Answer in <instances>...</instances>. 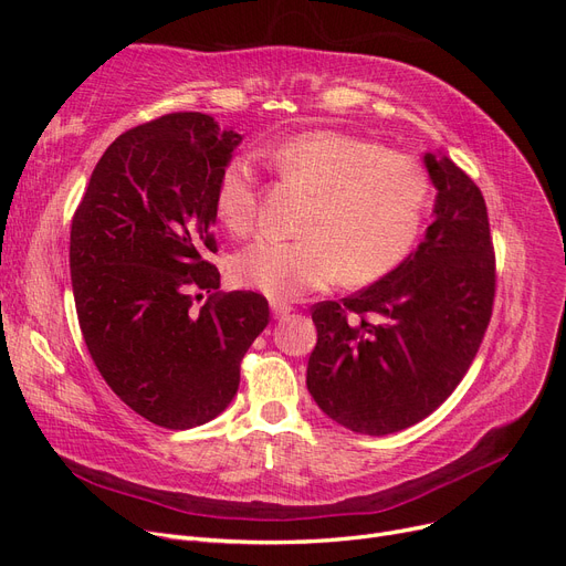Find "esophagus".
<instances>
[{"mask_svg":"<svg viewBox=\"0 0 566 566\" xmlns=\"http://www.w3.org/2000/svg\"><path fill=\"white\" fill-rule=\"evenodd\" d=\"M290 312H293V306H290V304H285L281 300H271V314H273V318H283Z\"/></svg>","mask_w":566,"mask_h":566,"instance_id":"esophagus-1","label":"esophagus"}]
</instances>
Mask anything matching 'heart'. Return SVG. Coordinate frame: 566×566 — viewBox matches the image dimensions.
Returning <instances> with one entry per match:
<instances>
[{
	"mask_svg": "<svg viewBox=\"0 0 566 566\" xmlns=\"http://www.w3.org/2000/svg\"><path fill=\"white\" fill-rule=\"evenodd\" d=\"M276 175L306 188L293 241L256 238L231 256L238 285L273 300H297L333 283L368 285L397 271L420 241L432 181L406 153L347 132L312 129L264 150ZM260 205V175L250 156L221 167L214 210L221 224L245 233Z\"/></svg>",
	"mask_w": 566,
	"mask_h": 566,
	"instance_id": "b5f03b06",
	"label": "heart"
}]
</instances>
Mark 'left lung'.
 Here are the masks:
<instances>
[{
  "label": "left lung",
  "mask_w": 566,
  "mask_h": 566,
  "mask_svg": "<svg viewBox=\"0 0 566 566\" xmlns=\"http://www.w3.org/2000/svg\"><path fill=\"white\" fill-rule=\"evenodd\" d=\"M424 165L437 219L382 281L312 306L316 347L306 387L325 416L382 437L424 420L465 378L486 335L495 252L479 186L449 158Z\"/></svg>",
  "instance_id": "obj_1"
}]
</instances>
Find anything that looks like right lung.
<instances>
[{
    "label": "right lung",
    "instance_id": "obj_1",
    "mask_svg": "<svg viewBox=\"0 0 566 566\" xmlns=\"http://www.w3.org/2000/svg\"><path fill=\"white\" fill-rule=\"evenodd\" d=\"M238 144L241 134L202 113L150 119L106 148L73 214L84 345L117 397L167 430L231 403L243 356L269 323L266 297L221 293L208 260L217 179Z\"/></svg>",
    "mask_w": 566,
    "mask_h": 566
}]
</instances>
